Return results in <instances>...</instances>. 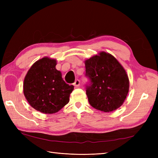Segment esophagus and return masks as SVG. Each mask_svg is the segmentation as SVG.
Here are the masks:
<instances>
[{
    "label": "esophagus",
    "mask_w": 158,
    "mask_h": 158,
    "mask_svg": "<svg viewBox=\"0 0 158 158\" xmlns=\"http://www.w3.org/2000/svg\"><path fill=\"white\" fill-rule=\"evenodd\" d=\"M73 85H75V87H79V85H80V81L79 79H77V80H75V83H73Z\"/></svg>",
    "instance_id": "34e87169"
}]
</instances>
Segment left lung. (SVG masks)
I'll return each instance as SVG.
<instances>
[{"mask_svg": "<svg viewBox=\"0 0 158 158\" xmlns=\"http://www.w3.org/2000/svg\"><path fill=\"white\" fill-rule=\"evenodd\" d=\"M84 62L86 75L91 81L86 89L90 105L105 113L119 108L130 87L128 76L122 65L105 52H100Z\"/></svg>", "mask_w": 158, "mask_h": 158, "instance_id": "1", "label": "left lung"}]
</instances>
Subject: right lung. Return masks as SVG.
<instances>
[{"label":"right lung","mask_w":158,"mask_h":158,"mask_svg":"<svg viewBox=\"0 0 158 158\" xmlns=\"http://www.w3.org/2000/svg\"><path fill=\"white\" fill-rule=\"evenodd\" d=\"M57 60L44 57L35 62L26 75L23 92L32 108L45 114L58 112L69 102L74 86L66 84L56 69Z\"/></svg>","instance_id":"obj_1"}]
</instances>
